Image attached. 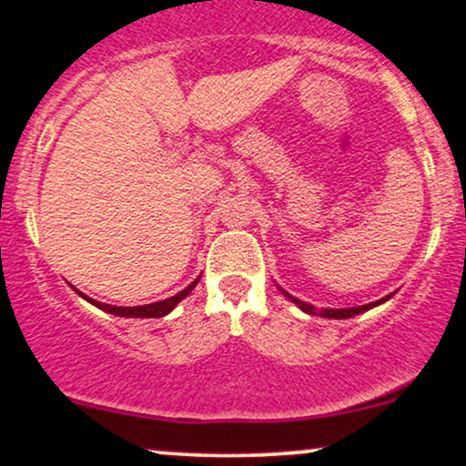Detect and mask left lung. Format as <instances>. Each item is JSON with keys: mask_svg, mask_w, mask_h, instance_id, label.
<instances>
[{"mask_svg": "<svg viewBox=\"0 0 466 466\" xmlns=\"http://www.w3.org/2000/svg\"><path fill=\"white\" fill-rule=\"evenodd\" d=\"M278 289H280V293H282V296H285L287 300H291L293 304H296V307L300 309V311L309 313V315H319V318H329V319H349V318H355V315H360V313H366V311H370V309L379 307V304L388 302L390 298H392V293H390V296L381 298V300H377V302H370V304H363V307H349V309H315L313 304H309V302H302V300H298V298H293L291 293L285 291V289H282L280 285H278Z\"/></svg>", "mask_w": 466, "mask_h": 466, "instance_id": "obj_1", "label": "left lung"}]
</instances>
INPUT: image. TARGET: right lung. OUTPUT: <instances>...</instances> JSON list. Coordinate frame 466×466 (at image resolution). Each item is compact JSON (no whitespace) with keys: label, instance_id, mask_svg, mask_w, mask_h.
<instances>
[{"label":"right lung","instance_id":"obj_1","mask_svg":"<svg viewBox=\"0 0 466 466\" xmlns=\"http://www.w3.org/2000/svg\"><path fill=\"white\" fill-rule=\"evenodd\" d=\"M199 278H201V276H199ZM199 278H197V280H192L190 285L184 289V291L175 293V296L166 298V300H159V302H153V304H142V307H114V304H105V302L94 300V298L85 296V293H80L78 289H74V287H72V289L78 293L80 298H83V300H87L89 304H94V307L103 309V311L111 313V315H120V318H164V315H168L170 311H173V309L177 307V304H179L181 300H184L186 296H188L192 289L197 287V282H199Z\"/></svg>","mask_w":466,"mask_h":466}]
</instances>
